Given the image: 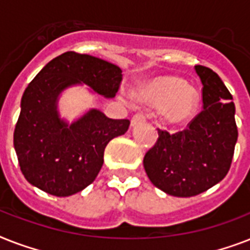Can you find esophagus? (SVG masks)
<instances>
[{
    "label": "esophagus",
    "instance_id": "esophagus-1",
    "mask_svg": "<svg viewBox=\"0 0 250 250\" xmlns=\"http://www.w3.org/2000/svg\"><path fill=\"white\" fill-rule=\"evenodd\" d=\"M143 122H145V115L143 113H139V114H135L132 117V119H131V125H139V123H143Z\"/></svg>",
    "mask_w": 250,
    "mask_h": 250
}]
</instances>
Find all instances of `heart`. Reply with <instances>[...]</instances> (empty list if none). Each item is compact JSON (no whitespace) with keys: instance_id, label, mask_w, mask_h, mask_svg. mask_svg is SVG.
<instances>
[{"instance_id":"heart-1","label":"heart","mask_w":250,"mask_h":250,"mask_svg":"<svg viewBox=\"0 0 250 250\" xmlns=\"http://www.w3.org/2000/svg\"><path fill=\"white\" fill-rule=\"evenodd\" d=\"M141 101L162 107V117L168 125H182L193 117L200 105L197 90L187 86L182 79L162 76L139 89Z\"/></svg>"}]
</instances>
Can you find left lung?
I'll return each mask as SVG.
<instances>
[{
    "label": "left lung",
    "mask_w": 250,
    "mask_h": 250,
    "mask_svg": "<svg viewBox=\"0 0 250 250\" xmlns=\"http://www.w3.org/2000/svg\"><path fill=\"white\" fill-rule=\"evenodd\" d=\"M194 70L202 83V111L184 131L158 129V140L144 157L150 182L175 197H192L221 182L237 141L231 93L213 70L200 64Z\"/></svg>",
    "instance_id": "left-lung-1"
}]
</instances>
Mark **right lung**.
<instances>
[{
	"mask_svg": "<svg viewBox=\"0 0 250 250\" xmlns=\"http://www.w3.org/2000/svg\"><path fill=\"white\" fill-rule=\"evenodd\" d=\"M122 70L88 54L66 52L42 67L25 88L14 131V148L29 184L67 197L93 182L104 164L106 145L127 132L128 119H111L89 109L72 123L61 118L63 90L85 84L106 98L115 97Z\"/></svg>",
	"mask_w": 250,
	"mask_h": 250,
	"instance_id": "right-lung-1",
	"label": "right lung"
}]
</instances>
